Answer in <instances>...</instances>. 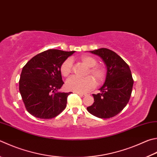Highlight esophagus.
I'll return each instance as SVG.
<instances>
[{
  "label": "esophagus",
  "mask_w": 157,
  "mask_h": 157,
  "mask_svg": "<svg viewBox=\"0 0 157 157\" xmlns=\"http://www.w3.org/2000/svg\"><path fill=\"white\" fill-rule=\"evenodd\" d=\"M78 93V95H79V96H81V97L86 96V95H85V94H83V93Z\"/></svg>",
  "instance_id": "esophagus-1"
}]
</instances>
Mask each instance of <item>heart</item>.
<instances>
[{
  "label": "heart",
  "instance_id": "obj_1",
  "mask_svg": "<svg viewBox=\"0 0 157 157\" xmlns=\"http://www.w3.org/2000/svg\"><path fill=\"white\" fill-rule=\"evenodd\" d=\"M80 60L84 64L88 67L84 78H79L77 77H71L67 79L66 82V87L68 90L75 91L77 93H85L92 89L95 86V79L97 84H101L106 78V70L100 65H97L98 62L93 57L83 55L80 57ZM73 61L71 58H67L62 62L60 66V73L63 76L68 77L72 73Z\"/></svg>",
  "mask_w": 157,
  "mask_h": 157
}]
</instances>
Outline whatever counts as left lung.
Returning a JSON list of instances; mask_svg holds the SVG:
<instances>
[{
	"label": "left lung",
	"instance_id": "8db88e82",
	"mask_svg": "<svg viewBox=\"0 0 157 157\" xmlns=\"http://www.w3.org/2000/svg\"><path fill=\"white\" fill-rule=\"evenodd\" d=\"M90 52L100 56L107 67L106 79L100 93L93 94L94 103L87 107L91 115L109 119L121 112L130 100L134 80L128 64L115 52L101 48Z\"/></svg>",
	"mask_w": 157,
	"mask_h": 157
}]
</instances>
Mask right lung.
I'll use <instances>...</instances> for the list:
<instances>
[{"mask_svg":"<svg viewBox=\"0 0 157 157\" xmlns=\"http://www.w3.org/2000/svg\"><path fill=\"white\" fill-rule=\"evenodd\" d=\"M75 51L48 49L33 57L22 68L19 90L27 110L40 119H52L67 106L71 93H60L62 62Z\"/></svg>","mask_w":157,"mask_h":157,"instance_id":"1","label":"right lung"}]
</instances>
